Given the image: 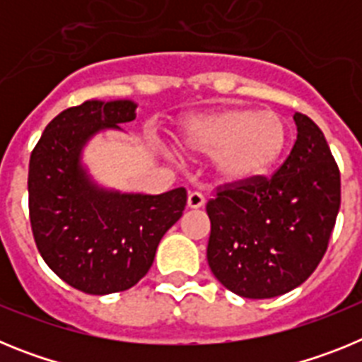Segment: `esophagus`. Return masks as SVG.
I'll return each mask as SVG.
<instances>
[{
    "label": "esophagus",
    "mask_w": 362,
    "mask_h": 362,
    "mask_svg": "<svg viewBox=\"0 0 362 362\" xmlns=\"http://www.w3.org/2000/svg\"><path fill=\"white\" fill-rule=\"evenodd\" d=\"M204 204V196L201 192H190L188 194V209H201Z\"/></svg>",
    "instance_id": "1"
}]
</instances>
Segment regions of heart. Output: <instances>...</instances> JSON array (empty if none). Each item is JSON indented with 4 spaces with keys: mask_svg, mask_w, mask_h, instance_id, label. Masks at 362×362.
<instances>
[{
    "mask_svg": "<svg viewBox=\"0 0 362 362\" xmlns=\"http://www.w3.org/2000/svg\"><path fill=\"white\" fill-rule=\"evenodd\" d=\"M181 145L196 156L216 158L223 183L245 185L270 174L288 148V127L277 114L232 107L192 117Z\"/></svg>",
    "mask_w": 362,
    "mask_h": 362,
    "instance_id": "obj_1",
    "label": "heart"
}]
</instances>
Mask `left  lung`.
I'll return each mask as SVG.
<instances>
[{"instance_id":"1","label":"left lung","mask_w":362,"mask_h":362,"mask_svg":"<svg viewBox=\"0 0 362 362\" xmlns=\"http://www.w3.org/2000/svg\"><path fill=\"white\" fill-rule=\"evenodd\" d=\"M297 139L270 177L219 185L206 203L210 270L246 299L305 283L321 263L341 206V174L317 124L296 112Z\"/></svg>"}]
</instances>
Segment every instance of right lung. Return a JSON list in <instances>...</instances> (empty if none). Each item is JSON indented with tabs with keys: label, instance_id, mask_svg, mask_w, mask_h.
I'll list each match as a JSON object with an SVG mask.
<instances>
[{
	"label": "right lung",
	"instance_id": "obj_1",
	"mask_svg": "<svg viewBox=\"0 0 362 362\" xmlns=\"http://www.w3.org/2000/svg\"><path fill=\"white\" fill-rule=\"evenodd\" d=\"M136 119L132 101H85L54 117L30 153L28 214L37 250L57 277L90 296L123 292L146 276L187 190L107 192L79 165L88 137Z\"/></svg>",
	"mask_w": 362,
	"mask_h": 362
}]
</instances>
